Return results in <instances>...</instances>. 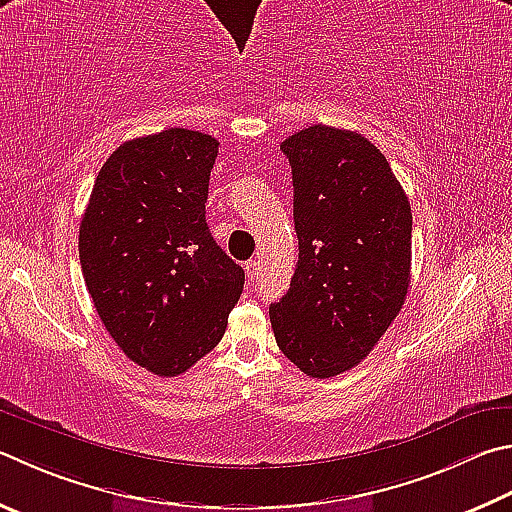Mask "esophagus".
I'll use <instances>...</instances> for the list:
<instances>
[{"label":"esophagus","mask_w":512,"mask_h":512,"mask_svg":"<svg viewBox=\"0 0 512 512\" xmlns=\"http://www.w3.org/2000/svg\"><path fill=\"white\" fill-rule=\"evenodd\" d=\"M246 275H248V282H255V277L259 275L257 259H250V262H246Z\"/></svg>","instance_id":"esophagus-1"}]
</instances>
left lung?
<instances>
[{
    "instance_id": "8db88e82",
    "label": "left lung",
    "mask_w": 512,
    "mask_h": 512,
    "mask_svg": "<svg viewBox=\"0 0 512 512\" xmlns=\"http://www.w3.org/2000/svg\"><path fill=\"white\" fill-rule=\"evenodd\" d=\"M293 172L297 266L271 304L284 356L306 376L356 367L403 309L412 268V210L378 147L313 125L280 145Z\"/></svg>"
}]
</instances>
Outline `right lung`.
Here are the masks:
<instances>
[{
    "instance_id": "1",
    "label": "right lung",
    "mask_w": 512,
    "mask_h": 512,
    "mask_svg": "<svg viewBox=\"0 0 512 512\" xmlns=\"http://www.w3.org/2000/svg\"><path fill=\"white\" fill-rule=\"evenodd\" d=\"M219 143L172 127L102 165L80 221V266L109 336L156 376L190 369L224 338L244 268L206 224Z\"/></svg>"
}]
</instances>
